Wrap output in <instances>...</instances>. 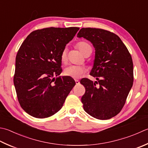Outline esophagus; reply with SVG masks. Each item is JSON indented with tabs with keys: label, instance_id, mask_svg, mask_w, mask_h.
<instances>
[{
	"label": "esophagus",
	"instance_id": "1",
	"mask_svg": "<svg viewBox=\"0 0 148 148\" xmlns=\"http://www.w3.org/2000/svg\"><path fill=\"white\" fill-rule=\"evenodd\" d=\"M75 82H76V85H79V84L80 83L79 81V80H77V79L75 80Z\"/></svg>",
	"mask_w": 148,
	"mask_h": 148
}]
</instances>
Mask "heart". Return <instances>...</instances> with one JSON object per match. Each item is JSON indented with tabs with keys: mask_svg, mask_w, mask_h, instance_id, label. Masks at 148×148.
<instances>
[{
	"mask_svg": "<svg viewBox=\"0 0 148 148\" xmlns=\"http://www.w3.org/2000/svg\"><path fill=\"white\" fill-rule=\"evenodd\" d=\"M77 47L79 49L81 53H82L83 55L86 54V52L88 51L89 49H92L91 46L88 43L81 42H79L77 44ZM61 61L62 63H65L66 62V49H65L64 50L62 51V54L60 56ZM85 71V69L82 66H77V65H71L66 67L64 71V74L65 76H70L75 79H78L80 78L83 76L84 72Z\"/></svg>",
	"mask_w": 148,
	"mask_h": 148,
	"instance_id": "obj_1",
	"label": "heart"
}]
</instances>
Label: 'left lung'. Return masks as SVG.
<instances>
[{"instance_id": "left-lung-1", "label": "left lung", "mask_w": 148, "mask_h": 148, "mask_svg": "<svg viewBox=\"0 0 148 148\" xmlns=\"http://www.w3.org/2000/svg\"><path fill=\"white\" fill-rule=\"evenodd\" d=\"M77 36L88 40L95 49L90 74L97 81H80L85 88L82 97L84 110L97 119H109L122 110L133 86L132 56L120 38L108 31L82 28Z\"/></svg>"}]
</instances>
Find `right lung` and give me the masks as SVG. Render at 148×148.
<instances>
[{"instance_id": "1", "label": "right lung", "mask_w": 148, "mask_h": 148, "mask_svg": "<svg viewBox=\"0 0 148 148\" xmlns=\"http://www.w3.org/2000/svg\"><path fill=\"white\" fill-rule=\"evenodd\" d=\"M79 27H49L34 31L25 39L17 53L13 78L18 102L34 117L43 119L62 108L76 85L62 73L60 56Z\"/></svg>"}]
</instances>
